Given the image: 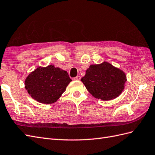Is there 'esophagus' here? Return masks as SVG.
I'll list each match as a JSON object with an SVG mask.
<instances>
[{
    "instance_id": "obj_1",
    "label": "esophagus",
    "mask_w": 155,
    "mask_h": 155,
    "mask_svg": "<svg viewBox=\"0 0 155 155\" xmlns=\"http://www.w3.org/2000/svg\"><path fill=\"white\" fill-rule=\"evenodd\" d=\"M81 77L80 76H77L76 77L73 78V80H74V81H79V80H81Z\"/></svg>"
}]
</instances>
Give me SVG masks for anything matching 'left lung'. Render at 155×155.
<instances>
[{
	"label": "left lung",
	"instance_id": "left-lung-1",
	"mask_svg": "<svg viewBox=\"0 0 155 155\" xmlns=\"http://www.w3.org/2000/svg\"><path fill=\"white\" fill-rule=\"evenodd\" d=\"M81 81L94 97L108 101L121 94L126 77L121 70L104 62L100 65H90Z\"/></svg>",
	"mask_w": 155,
	"mask_h": 155
}]
</instances>
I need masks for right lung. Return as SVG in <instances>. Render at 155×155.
<instances>
[{
	"label": "right lung",
	"mask_w": 155,
	"mask_h": 155,
	"mask_svg": "<svg viewBox=\"0 0 155 155\" xmlns=\"http://www.w3.org/2000/svg\"><path fill=\"white\" fill-rule=\"evenodd\" d=\"M71 81L67 71L49 65L38 67L29 74L25 84L27 92L35 100L50 104L58 100Z\"/></svg>",
	"instance_id": "obj_1"
}]
</instances>
